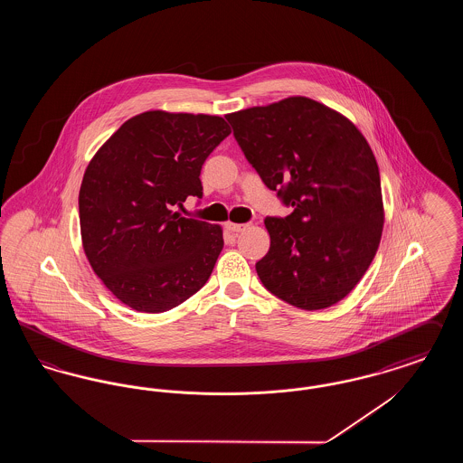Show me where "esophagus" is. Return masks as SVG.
<instances>
[{
    "mask_svg": "<svg viewBox=\"0 0 463 463\" xmlns=\"http://www.w3.org/2000/svg\"><path fill=\"white\" fill-rule=\"evenodd\" d=\"M244 227H246V223H232V222H227V223H225V229L231 231V232H234V234L241 232Z\"/></svg>",
    "mask_w": 463,
    "mask_h": 463,
    "instance_id": "esophagus-1",
    "label": "esophagus"
}]
</instances>
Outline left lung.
<instances>
[{
  "label": "left lung",
  "mask_w": 463,
  "mask_h": 463,
  "mask_svg": "<svg viewBox=\"0 0 463 463\" xmlns=\"http://www.w3.org/2000/svg\"><path fill=\"white\" fill-rule=\"evenodd\" d=\"M248 163L287 217H267L270 248L257 274L272 295L306 310L347 297L364 276L383 227L380 174L353 123L312 99L225 116Z\"/></svg>",
  "instance_id": "obj_1"
}]
</instances>
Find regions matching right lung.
Segmentation results:
<instances>
[{"label": "right lung", "instance_id": "add662e5", "mask_svg": "<svg viewBox=\"0 0 463 463\" xmlns=\"http://www.w3.org/2000/svg\"><path fill=\"white\" fill-rule=\"evenodd\" d=\"M229 133L221 116L149 110L123 123L90 161L80 189L83 248L125 306L166 312L212 276L221 227L175 210L203 198V163Z\"/></svg>", "mask_w": 463, "mask_h": 463}]
</instances>
